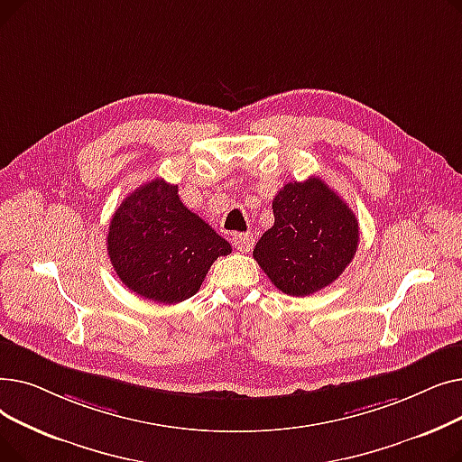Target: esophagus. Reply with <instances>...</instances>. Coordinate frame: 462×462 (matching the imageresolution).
<instances>
[{"label":"esophagus","instance_id":"1","mask_svg":"<svg viewBox=\"0 0 462 462\" xmlns=\"http://www.w3.org/2000/svg\"><path fill=\"white\" fill-rule=\"evenodd\" d=\"M253 234H234L232 237V244L239 253H249L253 249Z\"/></svg>","mask_w":462,"mask_h":462}]
</instances>
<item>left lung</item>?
<instances>
[{
  "label": "left lung",
  "instance_id": "8db88e82",
  "mask_svg": "<svg viewBox=\"0 0 462 462\" xmlns=\"http://www.w3.org/2000/svg\"><path fill=\"white\" fill-rule=\"evenodd\" d=\"M273 226L253 251L263 273L288 296H310L352 262L359 226L354 211L320 178L286 183L273 199Z\"/></svg>",
  "mask_w": 462,
  "mask_h": 462
}]
</instances>
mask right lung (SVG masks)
<instances>
[{"label":"right lung","instance_id":"add662e5","mask_svg":"<svg viewBox=\"0 0 462 462\" xmlns=\"http://www.w3.org/2000/svg\"><path fill=\"white\" fill-rule=\"evenodd\" d=\"M106 241L121 282L166 305L197 294L211 263L232 253L226 239L183 206L178 185L162 178L138 187L119 204Z\"/></svg>","mask_w":462,"mask_h":462}]
</instances>
